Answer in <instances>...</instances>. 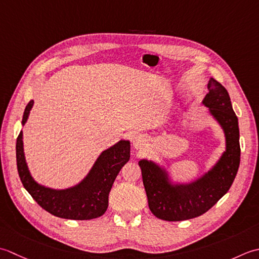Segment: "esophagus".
Returning <instances> with one entry per match:
<instances>
[{
    "instance_id": "1",
    "label": "esophagus",
    "mask_w": 259,
    "mask_h": 259,
    "mask_svg": "<svg viewBox=\"0 0 259 259\" xmlns=\"http://www.w3.org/2000/svg\"><path fill=\"white\" fill-rule=\"evenodd\" d=\"M146 143V140L144 139V136H136L134 141H133V145L136 147V149H141V147H143Z\"/></svg>"
}]
</instances>
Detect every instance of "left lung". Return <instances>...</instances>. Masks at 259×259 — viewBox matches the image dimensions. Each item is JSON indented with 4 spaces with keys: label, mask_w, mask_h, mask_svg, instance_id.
Returning a JSON list of instances; mask_svg holds the SVG:
<instances>
[{
    "label": "left lung",
    "mask_w": 259,
    "mask_h": 259,
    "mask_svg": "<svg viewBox=\"0 0 259 259\" xmlns=\"http://www.w3.org/2000/svg\"><path fill=\"white\" fill-rule=\"evenodd\" d=\"M209 93L203 104L223 126L226 152L212 170L190 184L171 186L165 171L155 163L142 160L139 165L146 191L149 208L155 217L166 221H182L207 212L233 184L240 163L238 118L231 106L229 94L220 82L210 79Z\"/></svg>",
    "instance_id": "obj_1"
}]
</instances>
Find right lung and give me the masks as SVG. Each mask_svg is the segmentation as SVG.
<instances>
[{"instance_id":"1","label":"right lung","mask_w":259,"mask_h":259,"mask_svg":"<svg viewBox=\"0 0 259 259\" xmlns=\"http://www.w3.org/2000/svg\"><path fill=\"white\" fill-rule=\"evenodd\" d=\"M33 100H30L23 113L22 124L28 119ZM17 166L20 180L31 197L41 208L56 217L72 220H89L100 217L108 207V196L116 177L131 157L128 141L104 151L85 180L67 190H52L39 186L30 176L24 160L22 132L17 139Z\"/></svg>"}]
</instances>
